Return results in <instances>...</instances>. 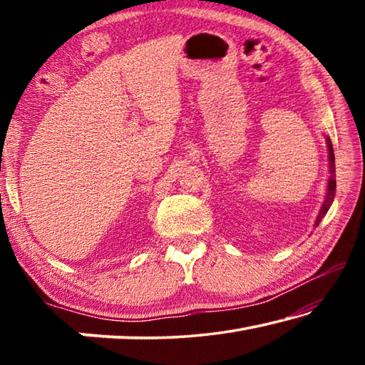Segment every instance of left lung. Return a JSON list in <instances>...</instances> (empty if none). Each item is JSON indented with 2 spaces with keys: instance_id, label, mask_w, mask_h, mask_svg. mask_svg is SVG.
<instances>
[{
  "instance_id": "8db88e82",
  "label": "left lung",
  "mask_w": 365,
  "mask_h": 365,
  "mask_svg": "<svg viewBox=\"0 0 365 365\" xmlns=\"http://www.w3.org/2000/svg\"><path fill=\"white\" fill-rule=\"evenodd\" d=\"M327 143H329V160H330V178H329V188H327V196H325V201L322 207H320V212H319V217L316 220V225L320 224V220H322L324 215L329 211V207L331 206L333 202V197H335V190H336V174H335V154H333V148H331V141L330 138H327Z\"/></svg>"
}]
</instances>
